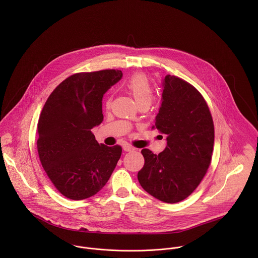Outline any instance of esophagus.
I'll return each mask as SVG.
<instances>
[{"label":"esophagus","instance_id":"34e87169","mask_svg":"<svg viewBox=\"0 0 258 258\" xmlns=\"http://www.w3.org/2000/svg\"><path fill=\"white\" fill-rule=\"evenodd\" d=\"M123 149H124V151H126V152H131V151H134V150H135V148L133 147V146H131V145H129V144L123 145Z\"/></svg>","mask_w":258,"mask_h":258}]
</instances>
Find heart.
Here are the masks:
<instances>
[{"label": "heart", "instance_id": "1", "mask_svg": "<svg viewBox=\"0 0 258 258\" xmlns=\"http://www.w3.org/2000/svg\"><path fill=\"white\" fill-rule=\"evenodd\" d=\"M126 87L134 97L138 106L141 104H148V105L151 104L152 99L154 97V88L146 74H134L127 81ZM111 100H112L111 97L107 99L106 101L107 106H110Z\"/></svg>", "mask_w": 258, "mask_h": 258}]
</instances>
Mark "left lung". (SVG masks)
<instances>
[{"mask_svg":"<svg viewBox=\"0 0 258 258\" xmlns=\"http://www.w3.org/2000/svg\"><path fill=\"white\" fill-rule=\"evenodd\" d=\"M163 87L162 105L152 128L167 135V147L158 155L149 149L141 151L145 164L138 181L154 198L176 204L186 199L206 176L215 127L208 103L195 86L169 74Z\"/></svg>","mask_w":258,"mask_h":258,"instance_id":"left-lung-1","label":"left lung"}]
</instances>
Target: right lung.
Returning <instances> with one entry per match:
<instances>
[{
  "label": "right lung",
  "instance_id": "right-lung-1",
  "mask_svg": "<svg viewBox=\"0 0 258 258\" xmlns=\"http://www.w3.org/2000/svg\"><path fill=\"white\" fill-rule=\"evenodd\" d=\"M122 77L118 70L73 74L50 93L37 122L39 161L66 198L80 201L108 182L122 154L99 144L91 132L103 120V94Z\"/></svg>",
  "mask_w": 258,
  "mask_h": 258
}]
</instances>
